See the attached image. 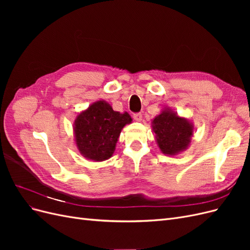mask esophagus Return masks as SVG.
<instances>
[{"label": "esophagus", "mask_w": 250, "mask_h": 250, "mask_svg": "<svg viewBox=\"0 0 250 250\" xmlns=\"http://www.w3.org/2000/svg\"><path fill=\"white\" fill-rule=\"evenodd\" d=\"M133 119L137 121V122H141L142 121V119H143V116H142V113H134L133 115Z\"/></svg>", "instance_id": "1"}]
</instances>
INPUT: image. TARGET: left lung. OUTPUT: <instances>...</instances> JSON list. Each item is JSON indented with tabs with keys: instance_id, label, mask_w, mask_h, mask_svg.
Masks as SVG:
<instances>
[{
	"instance_id": "obj_1",
	"label": "left lung",
	"mask_w": 250,
	"mask_h": 250,
	"mask_svg": "<svg viewBox=\"0 0 250 250\" xmlns=\"http://www.w3.org/2000/svg\"><path fill=\"white\" fill-rule=\"evenodd\" d=\"M151 127L161 152L165 155H176L190 147L195 132L191 120L180 117L170 107H165L154 119Z\"/></svg>"
}]
</instances>
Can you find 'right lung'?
Returning a JSON list of instances; mask_svg holds the SVG:
<instances>
[{
  "instance_id": "right-lung-1",
  "label": "right lung",
  "mask_w": 250,
  "mask_h": 250,
  "mask_svg": "<svg viewBox=\"0 0 250 250\" xmlns=\"http://www.w3.org/2000/svg\"><path fill=\"white\" fill-rule=\"evenodd\" d=\"M131 122L127 111H115L108 102L96 101L80 111L74 121L75 144L87 160L106 161L115 152L121 131Z\"/></svg>"
}]
</instances>
